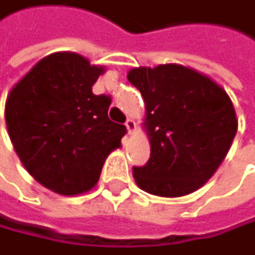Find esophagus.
<instances>
[{"label": "esophagus", "mask_w": 255, "mask_h": 255, "mask_svg": "<svg viewBox=\"0 0 255 255\" xmlns=\"http://www.w3.org/2000/svg\"><path fill=\"white\" fill-rule=\"evenodd\" d=\"M125 126H126V129H128V132H129V134H134V130H135V128H137V126H135V121H134L132 118H129V120L125 123Z\"/></svg>", "instance_id": "obj_1"}]
</instances>
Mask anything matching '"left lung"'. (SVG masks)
<instances>
[{
    "label": "left lung",
    "instance_id": "left-lung-1",
    "mask_svg": "<svg viewBox=\"0 0 255 255\" xmlns=\"http://www.w3.org/2000/svg\"><path fill=\"white\" fill-rule=\"evenodd\" d=\"M128 80L145 101L142 125L151 149L148 164L132 170L137 186L170 199L200 189L238 129L229 94L211 77L175 63L132 67Z\"/></svg>",
    "mask_w": 255,
    "mask_h": 255
}]
</instances>
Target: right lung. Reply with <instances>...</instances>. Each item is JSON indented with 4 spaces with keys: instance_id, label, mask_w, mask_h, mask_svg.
Masks as SVG:
<instances>
[{
    "instance_id": "right-lung-1",
    "label": "right lung",
    "mask_w": 255,
    "mask_h": 255,
    "mask_svg": "<svg viewBox=\"0 0 255 255\" xmlns=\"http://www.w3.org/2000/svg\"><path fill=\"white\" fill-rule=\"evenodd\" d=\"M106 66L74 52L39 60L12 86L4 109L7 132L33 178L66 197L90 192L102 165L121 146L126 126L109 120L110 98L93 94Z\"/></svg>"
}]
</instances>
